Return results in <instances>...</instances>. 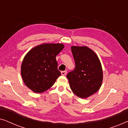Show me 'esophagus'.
Masks as SVG:
<instances>
[{"label": "esophagus", "instance_id": "obj_1", "mask_svg": "<svg viewBox=\"0 0 128 128\" xmlns=\"http://www.w3.org/2000/svg\"><path fill=\"white\" fill-rule=\"evenodd\" d=\"M66 73H67V72H66V71H62V72H61V74H62V75H63V76H64V75H66Z\"/></svg>", "mask_w": 128, "mask_h": 128}]
</instances>
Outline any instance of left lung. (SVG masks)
<instances>
[{"mask_svg": "<svg viewBox=\"0 0 128 128\" xmlns=\"http://www.w3.org/2000/svg\"><path fill=\"white\" fill-rule=\"evenodd\" d=\"M75 69L67 74L70 87L81 98L92 96L102 85L103 72L100 59L95 52L87 46H72Z\"/></svg>", "mask_w": 128, "mask_h": 128, "instance_id": "8db88e82", "label": "left lung"}]
</instances>
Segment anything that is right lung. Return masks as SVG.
Masks as SVG:
<instances>
[{"instance_id": "add662e5", "label": "right lung", "mask_w": 128, "mask_h": 128, "mask_svg": "<svg viewBox=\"0 0 128 128\" xmlns=\"http://www.w3.org/2000/svg\"><path fill=\"white\" fill-rule=\"evenodd\" d=\"M64 47L60 43H43L27 52L21 65V74L28 88L41 93L53 86L61 75L56 56Z\"/></svg>"}]
</instances>
